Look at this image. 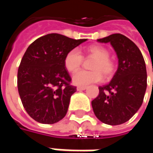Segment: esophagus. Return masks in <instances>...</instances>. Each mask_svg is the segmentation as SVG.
<instances>
[{
    "label": "esophagus",
    "instance_id": "esophagus-1",
    "mask_svg": "<svg viewBox=\"0 0 153 153\" xmlns=\"http://www.w3.org/2000/svg\"><path fill=\"white\" fill-rule=\"evenodd\" d=\"M86 88H87V87H86V86H77V88H76V89H77L78 91L85 90Z\"/></svg>",
    "mask_w": 153,
    "mask_h": 153
}]
</instances>
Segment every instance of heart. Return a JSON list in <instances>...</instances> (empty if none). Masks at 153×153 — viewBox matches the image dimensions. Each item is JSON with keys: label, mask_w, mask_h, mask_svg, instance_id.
<instances>
[{"label": "heart", "mask_w": 153, "mask_h": 153, "mask_svg": "<svg viewBox=\"0 0 153 153\" xmlns=\"http://www.w3.org/2000/svg\"><path fill=\"white\" fill-rule=\"evenodd\" d=\"M86 55L94 59L90 65L91 71H80L73 76V82L76 85H88L111 78L115 73L116 65L110 59V52L107 48L100 45H93L85 50ZM83 62V56L77 48L70 50L65 56V67L69 72L77 71Z\"/></svg>", "instance_id": "1"}]
</instances>
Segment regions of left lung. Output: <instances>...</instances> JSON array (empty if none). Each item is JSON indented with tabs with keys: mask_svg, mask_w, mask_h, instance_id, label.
I'll list each match as a JSON object with an SVG mask.
<instances>
[{
	"mask_svg": "<svg viewBox=\"0 0 153 153\" xmlns=\"http://www.w3.org/2000/svg\"><path fill=\"white\" fill-rule=\"evenodd\" d=\"M97 41L110 42L113 47L118 68L110 83L99 87L100 93L92 100V107L102 123L119 125L129 120L143 102L147 85L144 58L138 47L122 34H112Z\"/></svg>",
	"mask_w": 153,
	"mask_h": 153,
	"instance_id": "1",
	"label": "left lung"
}]
</instances>
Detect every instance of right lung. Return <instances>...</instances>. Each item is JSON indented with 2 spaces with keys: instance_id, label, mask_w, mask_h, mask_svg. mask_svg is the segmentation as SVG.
Segmentation results:
<instances>
[{
  "instance_id": "1",
  "label": "right lung",
  "mask_w": 153,
  "mask_h": 153,
  "mask_svg": "<svg viewBox=\"0 0 153 153\" xmlns=\"http://www.w3.org/2000/svg\"><path fill=\"white\" fill-rule=\"evenodd\" d=\"M85 41L52 33L36 39L27 48L18 71V90L24 108L34 120L53 124L66 115L76 88L71 85L64 59Z\"/></svg>"
}]
</instances>
